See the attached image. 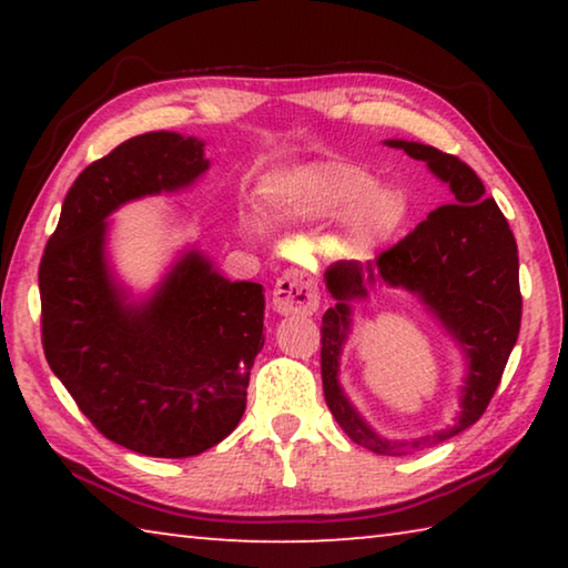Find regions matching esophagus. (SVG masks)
<instances>
[{"label":"esophagus","mask_w":568,"mask_h":568,"mask_svg":"<svg viewBox=\"0 0 568 568\" xmlns=\"http://www.w3.org/2000/svg\"><path fill=\"white\" fill-rule=\"evenodd\" d=\"M321 305L313 277L301 271L285 273L273 291V307L281 315H313Z\"/></svg>","instance_id":"esophagus-1"}]
</instances>
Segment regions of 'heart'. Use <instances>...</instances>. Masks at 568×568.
Instances as JSON below:
<instances>
[{
    "mask_svg": "<svg viewBox=\"0 0 568 568\" xmlns=\"http://www.w3.org/2000/svg\"><path fill=\"white\" fill-rule=\"evenodd\" d=\"M263 190L285 217H341V245L353 255L390 243L410 217L406 190L376 180L368 168L355 162L315 160L277 170L265 180ZM250 227L257 230L255 220Z\"/></svg>",
    "mask_w": 568,
    "mask_h": 568,
    "instance_id": "obj_1",
    "label": "heart"
}]
</instances>
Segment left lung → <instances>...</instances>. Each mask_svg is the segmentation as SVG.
<instances>
[{"label":"left lung","instance_id":"8db88e82","mask_svg":"<svg viewBox=\"0 0 568 568\" xmlns=\"http://www.w3.org/2000/svg\"><path fill=\"white\" fill-rule=\"evenodd\" d=\"M383 145L426 162V168L446 182L454 200L434 210L376 261L365 265L338 261L325 271L323 281L335 305L323 315L321 373L325 403L348 438L373 454L403 456L448 440L484 416L521 328V291L514 233L496 200L486 197L476 172L458 158L420 142L386 140ZM383 284L418 296L465 353L462 413L454 427L434 437L383 439L339 386V355L352 332V305L367 300Z\"/></svg>","mask_w":568,"mask_h":568}]
</instances>
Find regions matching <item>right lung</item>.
<instances>
[{
	"label": "right lung",
	"instance_id": "right-lung-1",
	"mask_svg": "<svg viewBox=\"0 0 568 568\" xmlns=\"http://www.w3.org/2000/svg\"><path fill=\"white\" fill-rule=\"evenodd\" d=\"M207 168L205 142L180 132L122 142L74 180L40 265L47 363L104 438L142 456H197L233 434L265 343L263 285L227 281L197 245L145 295L110 261L112 213Z\"/></svg>",
	"mask_w": 568,
	"mask_h": 568
}]
</instances>
